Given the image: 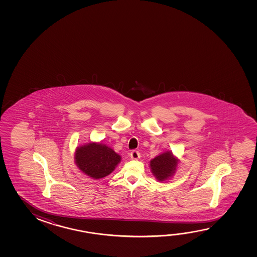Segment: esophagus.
I'll return each mask as SVG.
<instances>
[{
  "mask_svg": "<svg viewBox=\"0 0 257 257\" xmlns=\"http://www.w3.org/2000/svg\"><path fill=\"white\" fill-rule=\"evenodd\" d=\"M131 160H139L140 155L139 152H137V151H133V152L130 153Z\"/></svg>",
  "mask_w": 257,
  "mask_h": 257,
  "instance_id": "34e87169",
  "label": "esophagus"
}]
</instances>
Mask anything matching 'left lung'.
Listing matches in <instances>:
<instances>
[{"instance_id": "left-lung-1", "label": "left lung", "mask_w": 257, "mask_h": 257, "mask_svg": "<svg viewBox=\"0 0 257 257\" xmlns=\"http://www.w3.org/2000/svg\"><path fill=\"white\" fill-rule=\"evenodd\" d=\"M179 160L172 151H164L150 161L152 175L159 182L164 183L172 178L177 172Z\"/></svg>"}]
</instances>
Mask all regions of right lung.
<instances>
[{"instance_id": "obj_1", "label": "right lung", "mask_w": 257, "mask_h": 257, "mask_svg": "<svg viewBox=\"0 0 257 257\" xmlns=\"http://www.w3.org/2000/svg\"><path fill=\"white\" fill-rule=\"evenodd\" d=\"M121 160V156L103 143H83L74 152V162L80 172L97 180L110 175Z\"/></svg>"}]
</instances>
